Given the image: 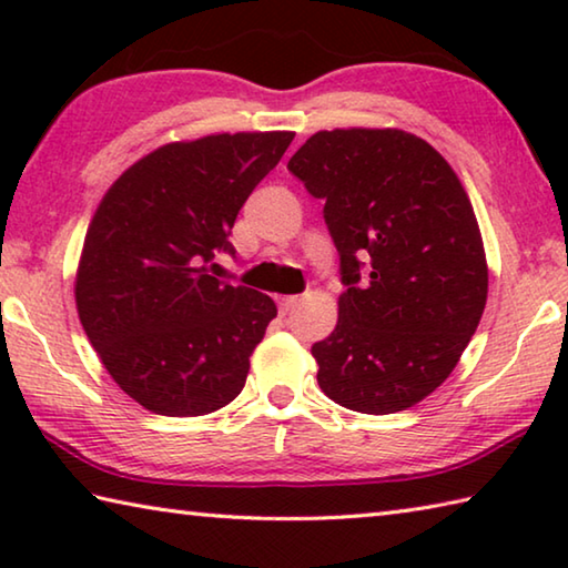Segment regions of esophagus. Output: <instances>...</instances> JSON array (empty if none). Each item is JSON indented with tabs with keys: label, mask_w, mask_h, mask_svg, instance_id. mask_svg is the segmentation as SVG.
Returning <instances> with one entry per match:
<instances>
[{
	"label": "esophagus",
	"mask_w": 568,
	"mask_h": 568,
	"mask_svg": "<svg viewBox=\"0 0 568 568\" xmlns=\"http://www.w3.org/2000/svg\"><path fill=\"white\" fill-rule=\"evenodd\" d=\"M303 303L301 295H277V305H281V313H291L293 307Z\"/></svg>",
	"instance_id": "obj_1"
}]
</instances>
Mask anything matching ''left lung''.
<instances>
[{
  "mask_svg": "<svg viewBox=\"0 0 568 568\" xmlns=\"http://www.w3.org/2000/svg\"><path fill=\"white\" fill-rule=\"evenodd\" d=\"M341 255L338 325L313 345L318 386L386 416L430 396L466 351L488 295L474 207L454 168L396 128L321 130L287 162Z\"/></svg>",
  "mask_w": 568,
  "mask_h": 568,
  "instance_id": "1",
  "label": "left lung"
}]
</instances>
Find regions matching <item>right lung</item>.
<instances>
[{"mask_svg":"<svg viewBox=\"0 0 568 568\" xmlns=\"http://www.w3.org/2000/svg\"><path fill=\"white\" fill-rule=\"evenodd\" d=\"M295 132L168 142L104 192L84 235L74 303L112 381L158 416H205L243 390L277 315L271 295L213 275L240 207Z\"/></svg>","mask_w":568,"mask_h":568,"instance_id":"add662e5","label":"right lung"}]
</instances>
